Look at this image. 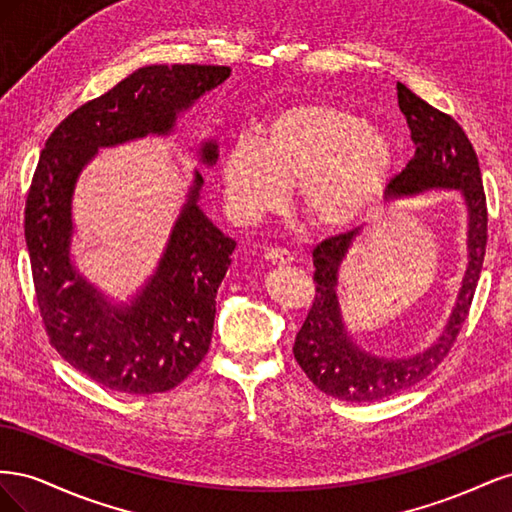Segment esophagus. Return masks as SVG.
Segmentation results:
<instances>
[{
    "label": "esophagus",
    "instance_id": "34e87169",
    "mask_svg": "<svg viewBox=\"0 0 512 512\" xmlns=\"http://www.w3.org/2000/svg\"><path fill=\"white\" fill-rule=\"evenodd\" d=\"M265 260L269 262V265L284 267V265H290L294 258H292V254L288 250H284V247H273V250L265 252Z\"/></svg>",
    "mask_w": 512,
    "mask_h": 512
}]
</instances>
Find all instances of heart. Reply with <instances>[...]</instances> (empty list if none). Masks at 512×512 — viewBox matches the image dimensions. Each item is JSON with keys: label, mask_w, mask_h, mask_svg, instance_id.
<instances>
[{"label": "heart", "mask_w": 512, "mask_h": 512, "mask_svg": "<svg viewBox=\"0 0 512 512\" xmlns=\"http://www.w3.org/2000/svg\"><path fill=\"white\" fill-rule=\"evenodd\" d=\"M395 164L384 130L348 106L299 102L243 134L222 164L230 213L250 224L280 211L297 185L299 209L322 230H344L378 205Z\"/></svg>", "instance_id": "heart-1"}]
</instances>
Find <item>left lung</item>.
I'll list each match as a JSON object with an SVG mask.
<instances>
[{"label": "left lung", "mask_w": 512, "mask_h": 512, "mask_svg": "<svg viewBox=\"0 0 512 512\" xmlns=\"http://www.w3.org/2000/svg\"><path fill=\"white\" fill-rule=\"evenodd\" d=\"M397 102L399 111L406 117L416 153L389 183L386 198L395 200L431 190H457L468 213V267L453 312L436 342L410 356H378L354 342L337 297L339 267L359 239L361 228L331 237L316 247L312 254L316 297L294 339L292 352L307 378L322 393L352 404L378 401L410 389L444 361L461 331V324L468 318L485 260V190L480 181L478 158L466 132L453 117L429 106L401 83H397Z\"/></svg>", "instance_id": "8db88e82"}]
</instances>
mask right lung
<instances>
[{"mask_svg":"<svg viewBox=\"0 0 512 512\" xmlns=\"http://www.w3.org/2000/svg\"><path fill=\"white\" fill-rule=\"evenodd\" d=\"M228 76V66L138 68L61 121L40 153L25 205L40 316L55 350L111 391H170L205 359L237 243L200 209L205 179L194 170L156 271L128 303H113L72 262L76 181L100 149L173 134L177 119ZM196 153L207 168L220 156L213 138Z\"/></svg>","mask_w":512,"mask_h":512,"instance_id":"obj_1","label":"right lung"}]
</instances>
